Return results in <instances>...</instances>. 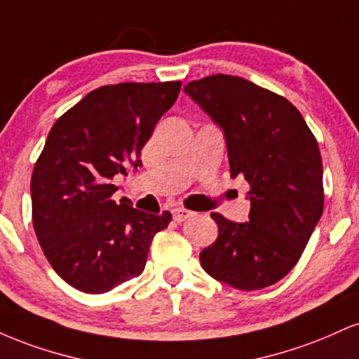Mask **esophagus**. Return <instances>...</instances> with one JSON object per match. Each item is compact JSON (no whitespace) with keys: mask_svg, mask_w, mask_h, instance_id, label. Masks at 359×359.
I'll return each mask as SVG.
<instances>
[{"mask_svg":"<svg viewBox=\"0 0 359 359\" xmlns=\"http://www.w3.org/2000/svg\"><path fill=\"white\" fill-rule=\"evenodd\" d=\"M194 212L192 211H187V209H182V208H177L174 209V219L177 222H182L185 219H189V217H192Z\"/></svg>","mask_w":359,"mask_h":359,"instance_id":"34e87169","label":"esophagus"}]
</instances>
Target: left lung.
I'll return each instance as SVG.
<instances>
[{"mask_svg":"<svg viewBox=\"0 0 359 359\" xmlns=\"http://www.w3.org/2000/svg\"><path fill=\"white\" fill-rule=\"evenodd\" d=\"M184 93L224 133L231 177L250 184L248 221L212 212L219 234L201 251V265L240 290L273 285L294 269L323 216L314 135L292 102L243 77L208 76Z\"/></svg>","mask_w":359,"mask_h":359,"instance_id":"obj_1","label":"left lung"}]
</instances>
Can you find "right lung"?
<instances>
[{
  "label": "right lung",
  "mask_w": 359,
  "mask_h": 359,
  "mask_svg": "<svg viewBox=\"0 0 359 359\" xmlns=\"http://www.w3.org/2000/svg\"><path fill=\"white\" fill-rule=\"evenodd\" d=\"M180 82H123L89 93L57 119L32 174L34 229L52 269L86 294L142 275L151 240L172 214L131 208L114 175L142 167L140 154Z\"/></svg>",
  "instance_id": "1"
}]
</instances>
